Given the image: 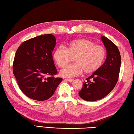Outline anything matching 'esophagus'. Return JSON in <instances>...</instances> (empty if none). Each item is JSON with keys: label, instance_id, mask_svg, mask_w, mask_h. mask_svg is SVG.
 <instances>
[{"label": "esophagus", "instance_id": "1", "mask_svg": "<svg viewBox=\"0 0 134 134\" xmlns=\"http://www.w3.org/2000/svg\"><path fill=\"white\" fill-rule=\"evenodd\" d=\"M65 80H66V81H68V82H72V81L74 80V79H65Z\"/></svg>", "mask_w": 134, "mask_h": 134}]
</instances>
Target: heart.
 <instances>
[{
    "instance_id": "b5f03b06",
    "label": "heart",
    "mask_w": 134,
    "mask_h": 134,
    "mask_svg": "<svg viewBox=\"0 0 134 134\" xmlns=\"http://www.w3.org/2000/svg\"><path fill=\"white\" fill-rule=\"evenodd\" d=\"M106 51L101 46L96 45L91 40L79 38L68 44L67 48L59 46L55 50L53 58L56 64L63 68L74 58L73 64L69 65L60 71L61 76L71 78L79 75L84 71L86 74L96 72L102 64Z\"/></svg>"
}]
</instances>
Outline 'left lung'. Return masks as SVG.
<instances>
[{"mask_svg": "<svg viewBox=\"0 0 134 134\" xmlns=\"http://www.w3.org/2000/svg\"><path fill=\"white\" fill-rule=\"evenodd\" d=\"M106 47L107 56L103 64L84 82L79 95L85 100L96 101L110 93L118 81L121 55L116 44L105 36L100 37Z\"/></svg>", "mask_w": 134, "mask_h": 134, "instance_id": "1", "label": "left lung"}]
</instances>
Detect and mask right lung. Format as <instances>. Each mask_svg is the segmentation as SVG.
Returning <instances> with one entry per match:
<instances>
[{
	"label": "right lung",
	"mask_w": 134,
	"mask_h": 134,
	"mask_svg": "<svg viewBox=\"0 0 134 134\" xmlns=\"http://www.w3.org/2000/svg\"><path fill=\"white\" fill-rule=\"evenodd\" d=\"M56 43L54 35L38 36L23 42L15 52L13 74L21 91L31 99L50 98L63 80L54 76L58 72L52 59Z\"/></svg>",
	"instance_id": "right-lung-1"
}]
</instances>
